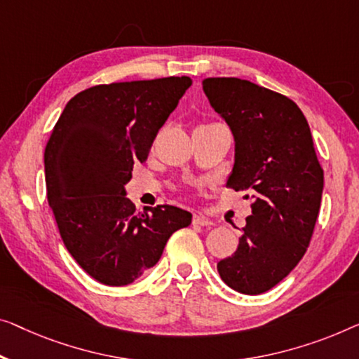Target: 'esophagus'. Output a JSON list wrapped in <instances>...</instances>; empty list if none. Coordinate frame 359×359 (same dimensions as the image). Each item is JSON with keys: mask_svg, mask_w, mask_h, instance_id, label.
Instances as JSON below:
<instances>
[{"mask_svg": "<svg viewBox=\"0 0 359 359\" xmlns=\"http://www.w3.org/2000/svg\"><path fill=\"white\" fill-rule=\"evenodd\" d=\"M191 221H194V224H196V226H201V227L214 226V222L211 221V219L203 216V214H194V219H191Z\"/></svg>", "mask_w": 359, "mask_h": 359, "instance_id": "1", "label": "esophagus"}]
</instances>
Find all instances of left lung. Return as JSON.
Returning <instances> with one entry per match:
<instances>
[{"mask_svg":"<svg viewBox=\"0 0 359 359\" xmlns=\"http://www.w3.org/2000/svg\"><path fill=\"white\" fill-rule=\"evenodd\" d=\"M203 92L233 133L227 187L253 198L238 247L219 261L217 271L233 290L259 295L285 279L306 253L324 170L306 117L290 98L235 77L205 79Z\"/></svg>","mask_w":359,"mask_h":359,"instance_id":"left-lung-1","label":"left lung"}]
</instances>
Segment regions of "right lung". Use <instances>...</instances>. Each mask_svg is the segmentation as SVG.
Returning <instances> with one entry per match:
<instances>
[{"instance_id": "add662e5", "label": "right lung", "mask_w": 359, "mask_h": 359, "mask_svg": "<svg viewBox=\"0 0 359 359\" xmlns=\"http://www.w3.org/2000/svg\"><path fill=\"white\" fill-rule=\"evenodd\" d=\"M191 85L164 77L96 85L64 108L45 148L46 196L77 264L104 285L138 279L191 214L163 205L138 212L126 196L137 161Z\"/></svg>"}]
</instances>
